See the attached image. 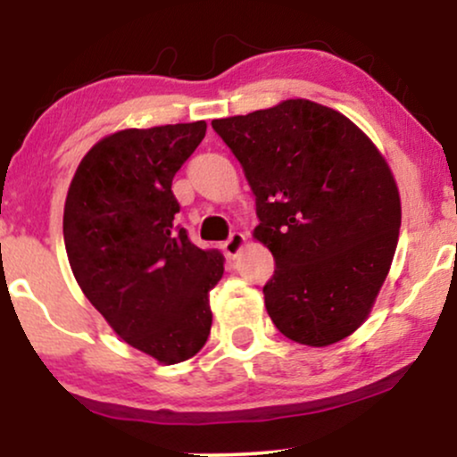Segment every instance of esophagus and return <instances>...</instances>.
<instances>
[{
	"label": "esophagus",
	"mask_w": 457,
	"mask_h": 457,
	"mask_svg": "<svg viewBox=\"0 0 457 457\" xmlns=\"http://www.w3.org/2000/svg\"><path fill=\"white\" fill-rule=\"evenodd\" d=\"M245 245H246V236L240 234V232H234L223 243L225 255H228V258H238V253L245 249Z\"/></svg>",
	"instance_id": "1"
}]
</instances>
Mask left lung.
Returning a JSON list of instances; mask_svg holds the SVG:
<instances>
[{"label": "left lung", "instance_id": "obj_1", "mask_svg": "<svg viewBox=\"0 0 457 457\" xmlns=\"http://www.w3.org/2000/svg\"><path fill=\"white\" fill-rule=\"evenodd\" d=\"M255 193L253 238L277 262L266 312L296 344L324 348L370 318L402 225L395 178L353 120L307 98L212 120Z\"/></svg>", "mask_w": 457, "mask_h": 457}]
</instances>
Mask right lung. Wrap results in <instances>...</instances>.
Returning <instances> with one entry per match:
<instances>
[{"label": "right lung", "instance_id": "add662e5", "mask_svg": "<svg viewBox=\"0 0 457 457\" xmlns=\"http://www.w3.org/2000/svg\"><path fill=\"white\" fill-rule=\"evenodd\" d=\"M206 122L124 129L79 162L64 204L72 275L120 339L174 365L195 356L212 327L211 290L223 253L199 249L174 225L171 180Z\"/></svg>", "mask_w": 457, "mask_h": 457}]
</instances>
